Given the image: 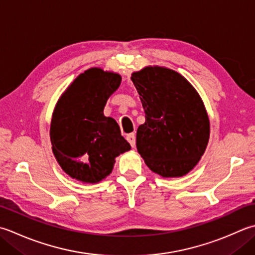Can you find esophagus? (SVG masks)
<instances>
[{
    "label": "esophagus",
    "mask_w": 255,
    "mask_h": 255,
    "mask_svg": "<svg viewBox=\"0 0 255 255\" xmlns=\"http://www.w3.org/2000/svg\"><path fill=\"white\" fill-rule=\"evenodd\" d=\"M127 140L129 141V143H130L131 147L136 146V136H134L133 132L127 134Z\"/></svg>",
    "instance_id": "esophagus-1"
}]
</instances>
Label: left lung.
<instances>
[{
    "label": "left lung",
    "mask_w": 255,
    "mask_h": 255,
    "mask_svg": "<svg viewBox=\"0 0 255 255\" xmlns=\"http://www.w3.org/2000/svg\"><path fill=\"white\" fill-rule=\"evenodd\" d=\"M146 122L137 130V150L151 171L182 177L197 166L208 146L210 122L201 97L182 75L147 66L131 75Z\"/></svg>",
    "instance_id": "obj_1"
}]
</instances>
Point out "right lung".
Wrapping results in <instances>:
<instances>
[{
  "label": "right lung",
  "mask_w": 255,
  "mask_h": 255,
  "mask_svg": "<svg viewBox=\"0 0 255 255\" xmlns=\"http://www.w3.org/2000/svg\"><path fill=\"white\" fill-rule=\"evenodd\" d=\"M122 76L93 67L78 75L55 106L49 136L63 170L84 183H97L111 174L115 158L130 144L114 118L104 115L108 98Z\"/></svg>",
  "instance_id": "right-lung-1"
}]
</instances>
